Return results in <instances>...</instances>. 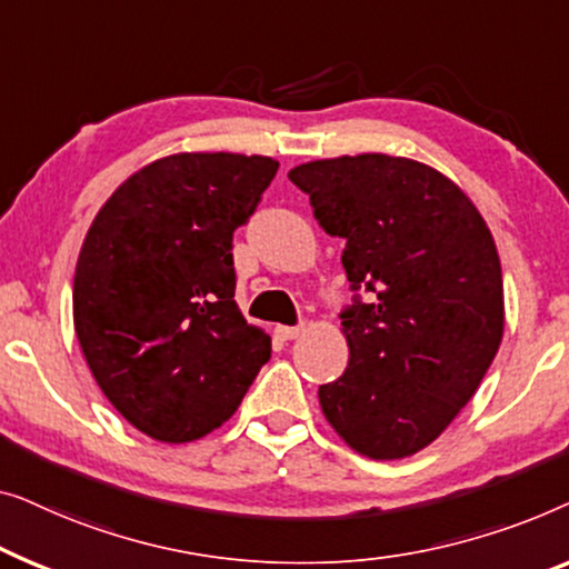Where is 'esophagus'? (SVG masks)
<instances>
[{
  "instance_id": "1",
  "label": "esophagus",
  "mask_w": 569,
  "mask_h": 569,
  "mask_svg": "<svg viewBox=\"0 0 569 569\" xmlns=\"http://www.w3.org/2000/svg\"><path fill=\"white\" fill-rule=\"evenodd\" d=\"M301 332H303L301 325H299V327H286V325H278V327H276V335H278V338H281V340H296Z\"/></svg>"
}]
</instances>
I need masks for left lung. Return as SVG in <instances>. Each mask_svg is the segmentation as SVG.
<instances>
[{
    "mask_svg": "<svg viewBox=\"0 0 569 569\" xmlns=\"http://www.w3.org/2000/svg\"><path fill=\"white\" fill-rule=\"evenodd\" d=\"M315 219L346 239L348 368L319 387L330 426L368 459L436 441L485 379L506 327L495 239L467 193L407 157L358 154L293 167Z\"/></svg>",
    "mask_w": 569,
    "mask_h": 569,
    "instance_id": "8db88e82",
    "label": "left lung"
}]
</instances>
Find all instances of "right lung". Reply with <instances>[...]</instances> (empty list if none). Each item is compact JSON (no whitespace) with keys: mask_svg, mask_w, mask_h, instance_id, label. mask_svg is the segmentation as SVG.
Segmentation results:
<instances>
[{"mask_svg":"<svg viewBox=\"0 0 569 569\" xmlns=\"http://www.w3.org/2000/svg\"><path fill=\"white\" fill-rule=\"evenodd\" d=\"M270 157L182 151L133 172L94 216L74 273V330L123 418L188 443L229 420L270 338L234 301L231 237L276 178Z\"/></svg>","mask_w":569,"mask_h":569,"instance_id":"add662e5","label":"right lung"}]
</instances>
